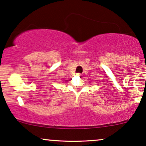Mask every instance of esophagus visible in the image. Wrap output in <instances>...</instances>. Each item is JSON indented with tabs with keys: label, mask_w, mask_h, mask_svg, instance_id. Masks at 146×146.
<instances>
[{
	"label": "esophagus",
	"mask_w": 146,
	"mask_h": 146,
	"mask_svg": "<svg viewBox=\"0 0 146 146\" xmlns=\"http://www.w3.org/2000/svg\"><path fill=\"white\" fill-rule=\"evenodd\" d=\"M77 75H79V76H80V75H81L80 74H79V73H78V74H77Z\"/></svg>",
	"instance_id": "34e87169"
}]
</instances>
